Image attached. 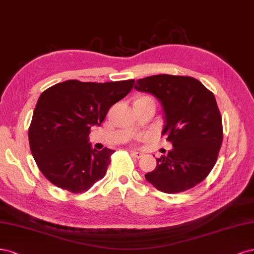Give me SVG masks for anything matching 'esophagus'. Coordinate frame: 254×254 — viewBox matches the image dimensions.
<instances>
[{"mask_svg":"<svg viewBox=\"0 0 254 254\" xmlns=\"http://www.w3.org/2000/svg\"><path fill=\"white\" fill-rule=\"evenodd\" d=\"M130 154H132L133 156H134L135 158H137V159L143 157V155H144L143 153H141V152H138V151H132V152H130Z\"/></svg>","mask_w":254,"mask_h":254,"instance_id":"esophagus-1","label":"esophagus"}]
</instances>
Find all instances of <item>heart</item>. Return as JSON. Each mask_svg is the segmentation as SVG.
Here are the masks:
<instances>
[{
    "mask_svg": "<svg viewBox=\"0 0 254 254\" xmlns=\"http://www.w3.org/2000/svg\"><path fill=\"white\" fill-rule=\"evenodd\" d=\"M140 99H153V98H151V97H148V96H142V97L139 98L138 100H140Z\"/></svg>",
    "mask_w": 254,
    "mask_h": 254,
    "instance_id": "1",
    "label": "heart"
}]
</instances>
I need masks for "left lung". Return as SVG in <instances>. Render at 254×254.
I'll return each mask as SVG.
<instances>
[{"mask_svg": "<svg viewBox=\"0 0 254 254\" xmlns=\"http://www.w3.org/2000/svg\"><path fill=\"white\" fill-rule=\"evenodd\" d=\"M134 88L150 93L162 105V134L173 145L144 175L157 190L173 194L201 183L213 169L223 142L222 116L213 93L188 76L155 75L137 80Z\"/></svg>", "mask_w": 254, "mask_h": 254, "instance_id": "obj_1", "label": "left lung"}]
</instances>
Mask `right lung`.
<instances>
[{
  "label": "right lung",
  "instance_id": "add662e5",
  "mask_svg": "<svg viewBox=\"0 0 254 254\" xmlns=\"http://www.w3.org/2000/svg\"><path fill=\"white\" fill-rule=\"evenodd\" d=\"M134 82L67 80L41 94L28 139L39 170L52 184L82 193L104 177L115 151L93 149L88 135L93 126L102 124L111 106L130 92Z\"/></svg>",
  "mask_w": 254,
  "mask_h": 254
}]
</instances>
